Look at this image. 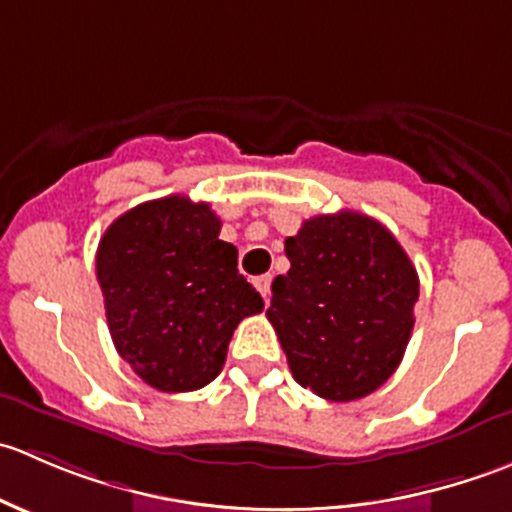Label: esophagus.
<instances>
[{"label":"esophagus","instance_id":"1","mask_svg":"<svg viewBox=\"0 0 512 512\" xmlns=\"http://www.w3.org/2000/svg\"><path fill=\"white\" fill-rule=\"evenodd\" d=\"M270 285H272V275H260V277H255L257 292H260L265 299L270 297Z\"/></svg>","mask_w":512,"mask_h":512}]
</instances>
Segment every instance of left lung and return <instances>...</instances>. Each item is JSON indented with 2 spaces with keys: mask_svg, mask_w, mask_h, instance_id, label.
<instances>
[{
  "mask_svg": "<svg viewBox=\"0 0 512 512\" xmlns=\"http://www.w3.org/2000/svg\"><path fill=\"white\" fill-rule=\"evenodd\" d=\"M285 252L267 319L294 381L329 401L364 399L406 352L416 267L384 225L352 210L304 220Z\"/></svg>",
  "mask_w": 512,
  "mask_h": 512,
  "instance_id": "8db88e82",
  "label": "left lung"
}]
</instances>
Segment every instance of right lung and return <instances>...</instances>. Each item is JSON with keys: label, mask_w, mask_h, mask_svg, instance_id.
Listing matches in <instances>:
<instances>
[{"label": "right lung", "mask_w": 512, "mask_h": 512, "mask_svg": "<svg viewBox=\"0 0 512 512\" xmlns=\"http://www.w3.org/2000/svg\"><path fill=\"white\" fill-rule=\"evenodd\" d=\"M220 225L208 203L168 195L123 213L98 242L96 277L116 352L158 391L210 384L237 324L265 307L237 272Z\"/></svg>", "instance_id": "1"}]
</instances>
